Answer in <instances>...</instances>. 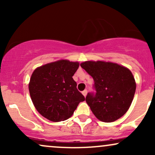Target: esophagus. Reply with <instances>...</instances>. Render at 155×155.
I'll use <instances>...</instances> for the list:
<instances>
[{
  "label": "esophagus",
  "mask_w": 155,
  "mask_h": 155,
  "mask_svg": "<svg viewBox=\"0 0 155 155\" xmlns=\"http://www.w3.org/2000/svg\"><path fill=\"white\" fill-rule=\"evenodd\" d=\"M82 94H83V95L85 97V96L87 95V90H84V91L82 92Z\"/></svg>",
  "instance_id": "obj_1"
}]
</instances>
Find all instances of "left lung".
Instances as JSON below:
<instances>
[{
    "label": "left lung",
    "instance_id": "left-lung-1",
    "mask_svg": "<svg viewBox=\"0 0 155 155\" xmlns=\"http://www.w3.org/2000/svg\"><path fill=\"white\" fill-rule=\"evenodd\" d=\"M93 78L95 93H88L86 102L94 115L105 122H114L129 109L136 84L127 68L104 61H86L80 64Z\"/></svg>",
    "mask_w": 155,
    "mask_h": 155
}]
</instances>
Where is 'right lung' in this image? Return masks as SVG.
Returning <instances> with one entry per match:
<instances>
[{
  "mask_svg": "<svg viewBox=\"0 0 155 155\" xmlns=\"http://www.w3.org/2000/svg\"><path fill=\"white\" fill-rule=\"evenodd\" d=\"M79 63L61 60L37 68L32 74L29 92L33 104L51 122L66 120L85 100L73 79Z\"/></svg>",
  "mask_w": 155,
  "mask_h": 155,
  "instance_id": "obj_1",
  "label": "right lung"
}]
</instances>
